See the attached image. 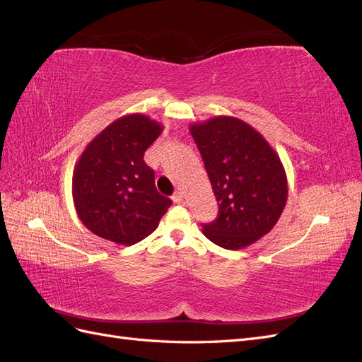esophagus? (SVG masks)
<instances>
[{
  "mask_svg": "<svg viewBox=\"0 0 362 362\" xmlns=\"http://www.w3.org/2000/svg\"><path fill=\"white\" fill-rule=\"evenodd\" d=\"M172 199H173V202H175V204H181V202L184 201V194H182V192H177V193H175V194L172 196Z\"/></svg>",
  "mask_w": 362,
  "mask_h": 362,
  "instance_id": "obj_1",
  "label": "esophagus"
}]
</instances>
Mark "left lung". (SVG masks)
<instances>
[{"mask_svg":"<svg viewBox=\"0 0 362 362\" xmlns=\"http://www.w3.org/2000/svg\"><path fill=\"white\" fill-rule=\"evenodd\" d=\"M218 204L202 234L237 250L254 245L276 225L288 198L287 173L276 151L234 116H214L189 127Z\"/></svg>","mask_w":362,"mask_h":362,"instance_id":"1","label":"left lung"}]
</instances>
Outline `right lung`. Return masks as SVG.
Here are the masks:
<instances>
[{
    "label": "right lung",
    "mask_w": 362,
    "mask_h": 362,
    "mask_svg": "<svg viewBox=\"0 0 362 362\" xmlns=\"http://www.w3.org/2000/svg\"><path fill=\"white\" fill-rule=\"evenodd\" d=\"M163 125L144 113L120 116L87 145L72 173L76 216L95 235L131 246L157 229L172 201L156 187L145 151Z\"/></svg>",
    "instance_id": "obj_1"
}]
</instances>
